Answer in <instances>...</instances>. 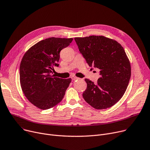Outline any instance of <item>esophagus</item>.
Segmentation results:
<instances>
[{
    "mask_svg": "<svg viewBox=\"0 0 150 150\" xmlns=\"http://www.w3.org/2000/svg\"><path fill=\"white\" fill-rule=\"evenodd\" d=\"M71 79L73 80H79V78L76 77H75V76H71Z\"/></svg>",
    "mask_w": 150,
    "mask_h": 150,
    "instance_id": "esophagus-1",
    "label": "esophagus"
}]
</instances>
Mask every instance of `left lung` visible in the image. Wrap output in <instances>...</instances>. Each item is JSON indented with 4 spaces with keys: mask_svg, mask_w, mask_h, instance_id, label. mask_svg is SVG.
<instances>
[{
    "mask_svg": "<svg viewBox=\"0 0 150 150\" xmlns=\"http://www.w3.org/2000/svg\"><path fill=\"white\" fill-rule=\"evenodd\" d=\"M78 49L91 70H100V77L94 83L88 79L86 89L82 96L96 109L113 106L122 98L131 77L130 61L121 45L103 36L74 38Z\"/></svg>",
    "mask_w": 150,
    "mask_h": 150,
    "instance_id": "8db88e82",
    "label": "left lung"
}]
</instances>
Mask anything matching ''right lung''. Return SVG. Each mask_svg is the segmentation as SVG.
Here are the masks:
<instances>
[{
	"label": "right lung",
	"instance_id": "right-lung-1",
	"mask_svg": "<svg viewBox=\"0 0 150 150\" xmlns=\"http://www.w3.org/2000/svg\"><path fill=\"white\" fill-rule=\"evenodd\" d=\"M73 38H49L31 47L22 58L20 81L23 92L37 108L46 110L59 103L71 79L53 75V67H59L60 52L68 47Z\"/></svg>",
	"mask_w": 150,
	"mask_h": 150
}]
</instances>
